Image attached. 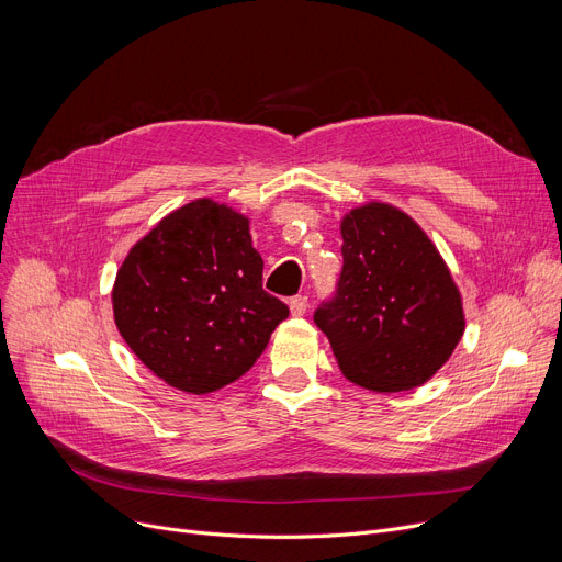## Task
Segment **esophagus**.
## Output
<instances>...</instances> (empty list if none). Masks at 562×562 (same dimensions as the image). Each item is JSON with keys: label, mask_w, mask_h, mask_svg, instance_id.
Segmentation results:
<instances>
[{"label": "esophagus", "mask_w": 562, "mask_h": 562, "mask_svg": "<svg viewBox=\"0 0 562 562\" xmlns=\"http://www.w3.org/2000/svg\"><path fill=\"white\" fill-rule=\"evenodd\" d=\"M289 307H291L293 316H303L307 312V307H310V301H307V296H293L289 301Z\"/></svg>", "instance_id": "34e87169"}]
</instances>
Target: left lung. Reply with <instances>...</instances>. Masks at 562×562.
Segmentation results:
<instances>
[{"instance_id": "left-lung-1", "label": "left lung", "mask_w": 562, "mask_h": 562, "mask_svg": "<svg viewBox=\"0 0 562 562\" xmlns=\"http://www.w3.org/2000/svg\"><path fill=\"white\" fill-rule=\"evenodd\" d=\"M344 266L314 312L341 373L373 392L419 387L464 333L458 286L424 229L371 202L341 221Z\"/></svg>"}]
</instances>
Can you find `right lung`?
<instances>
[{"label":"right lung","instance_id":"obj_1","mask_svg":"<svg viewBox=\"0 0 562 562\" xmlns=\"http://www.w3.org/2000/svg\"><path fill=\"white\" fill-rule=\"evenodd\" d=\"M248 218L214 200L168 214L130 250L113 318L134 356L170 387L216 392L261 356L289 307L261 286Z\"/></svg>","mask_w":562,"mask_h":562}]
</instances>
